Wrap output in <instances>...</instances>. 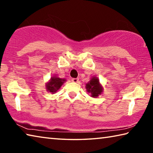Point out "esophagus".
<instances>
[{"label":"esophagus","mask_w":153,"mask_h":153,"mask_svg":"<svg viewBox=\"0 0 153 153\" xmlns=\"http://www.w3.org/2000/svg\"><path fill=\"white\" fill-rule=\"evenodd\" d=\"M71 82H74V83H77L79 82V79L78 78H73V79H71Z\"/></svg>","instance_id":"1"}]
</instances>
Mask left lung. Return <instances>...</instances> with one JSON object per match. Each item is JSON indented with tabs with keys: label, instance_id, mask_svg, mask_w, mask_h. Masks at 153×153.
<instances>
[{
	"label": "left lung",
	"instance_id": "left-lung-1",
	"mask_svg": "<svg viewBox=\"0 0 153 153\" xmlns=\"http://www.w3.org/2000/svg\"><path fill=\"white\" fill-rule=\"evenodd\" d=\"M86 89L92 98H97L103 92L102 84L100 83L99 79L96 76H92L90 81L86 84Z\"/></svg>",
	"mask_w": 153,
	"mask_h": 153
}]
</instances>
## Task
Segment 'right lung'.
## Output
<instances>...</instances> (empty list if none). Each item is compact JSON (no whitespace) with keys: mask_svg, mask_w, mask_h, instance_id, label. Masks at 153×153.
<instances>
[{"mask_svg":"<svg viewBox=\"0 0 153 153\" xmlns=\"http://www.w3.org/2000/svg\"><path fill=\"white\" fill-rule=\"evenodd\" d=\"M66 81V79H62L56 76H53L51 77L48 82L46 83L45 88L47 92H51L52 94H55L61 88L62 85Z\"/></svg>","mask_w":153,"mask_h":153,"instance_id":"add662e5","label":"right lung"}]
</instances>
